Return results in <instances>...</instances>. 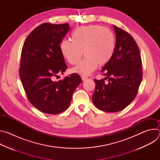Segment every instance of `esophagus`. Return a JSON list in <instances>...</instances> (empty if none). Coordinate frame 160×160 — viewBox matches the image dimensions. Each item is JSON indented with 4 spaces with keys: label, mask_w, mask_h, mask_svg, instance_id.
Segmentation results:
<instances>
[{
    "label": "esophagus",
    "mask_w": 160,
    "mask_h": 160,
    "mask_svg": "<svg viewBox=\"0 0 160 160\" xmlns=\"http://www.w3.org/2000/svg\"><path fill=\"white\" fill-rule=\"evenodd\" d=\"M81 78H82V79L83 81L86 80H87V78H88V77H86V76H85V75H82V76H81Z\"/></svg>",
    "instance_id": "34e87169"
}]
</instances>
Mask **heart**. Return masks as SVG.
<instances>
[{
  "label": "heart",
  "instance_id": "b5f03b06",
  "mask_svg": "<svg viewBox=\"0 0 160 160\" xmlns=\"http://www.w3.org/2000/svg\"><path fill=\"white\" fill-rule=\"evenodd\" d=\"M72 41L60 43L63 57L71 64H76L82 54L83 59L72 70V72L88 75L99 66L107 64L115 49V37L111 30L98 25L80 27L72 33Z\"/></svg>",
  "mask_w": 160,
  "mask_h": 160
}]
</instances>
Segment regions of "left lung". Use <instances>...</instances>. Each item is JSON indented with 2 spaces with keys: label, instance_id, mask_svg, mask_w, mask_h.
I'll list each match as a JSON object with an SVG mask.
<instances>
[{
  "label": "left lung",
  "instance_id": "8db88e82",
  "mask_svg": "<svg viewBox=\"0 0 160 160\" xmlns=\"http://www.w3.org/2000/svg\"><path fill=\"white\" fill-rule=\"evenodd\" d=\"M113 28L116 33L115 52L102 69L106 77L94 79L96 89L92 98L96 107L110 112L121 111L131 103L142 79L138 44L127 32L115 25Z\"/></svg>",
  "mask_w": 160,
  "mask_h": 160
}]
</instances>
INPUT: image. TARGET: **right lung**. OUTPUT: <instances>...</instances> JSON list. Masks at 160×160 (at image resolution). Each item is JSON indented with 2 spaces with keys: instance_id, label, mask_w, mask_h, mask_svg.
I'll list each match as a JSON object with an SVG mask.
<instances>
[{
  "instance_id": "1",
  "label": "right lung",
  "mask_w": 160,
  "mask_h": 160,
  "mask_svg": "<svg viewBox=\"0 0 160 160\" xmlns=\"http://www.w3.org/2000/svg\"><path fill=\"white\" fill-rule=\"evenodd\" d=\"M69 30L68 23H43L30 33L22 48L19 73L22 87L30 103L44 113L65 111L82 81L77 73L54 81L68 68L60 43Z\"/></svg>"
}]
</instances>
